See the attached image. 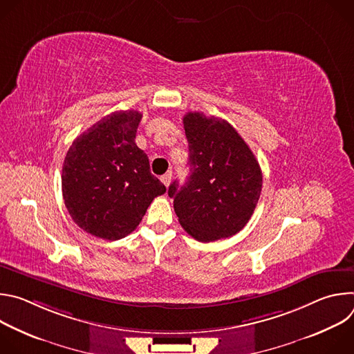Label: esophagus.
Masks as SVG:
<instances>
[{
    "instance_id": "1",
    "label": "esophagus",
    "mask_w": 354,
    "mask_h": 354,
    "mask_svg": "<svg viewBox=\"0 0 354 354\" xmlns=\"http://www.w3.org/2000/svg\"><path fill=\"white\" fill-rule=\"evenodd\" d=\"M171 179H172V174H171V172H168V174H165V175H162V176H161V182H162L167 187L169 186Z\"/></svg>"
}]
</instances>
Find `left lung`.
<instances>
[{"instance_id":"left-lung-1","label":"left lung","mask_w":354,"mask_h":354,"mask_svg":"<svg viewBox=\"0 0 354 354\" xmlns=\"http://www.w3.org/2000/svg\"><path fill=\"white\" fill-rule=\"evenodd\" d=\"M190 176L168 194L180 225L194 239L212 242L239 232L254 214L262 171L248 144L224 119L189 112L183 118Z\"/></svg>"}]
</instances>
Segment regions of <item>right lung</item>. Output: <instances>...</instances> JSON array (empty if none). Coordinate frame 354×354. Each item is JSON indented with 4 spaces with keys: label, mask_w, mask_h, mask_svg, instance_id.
Here are the masks:
<instances>
[{
    "label": "right lung",
    "mask_w": 354,
    "mask_h": 354,
    "mask_svg": "<svg viewBox=\"0 0 354 354\" xmlns=\"http://www.w3.org/2000/svg\"><path fill=\"white\" fill-rule=\"evenodd\" d=\"M142 115L113 112L80 134L67 151L62 189L74 223L88 234L116 241L133 232L167 187L149 172L136 144Z\"/></svg>",
    "instance_id": "add662e5"
}]
</instances>
